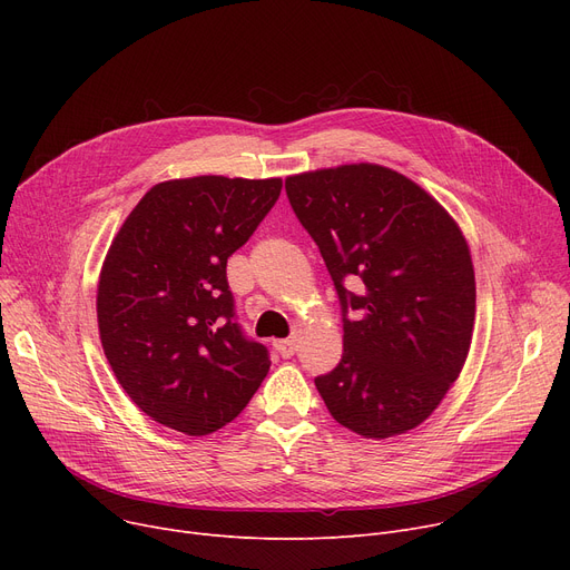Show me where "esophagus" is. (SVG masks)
Masks as SVG:
<instances>
[{
    "mask_svg": "<svg viewBox=\"0 0 570 570\" xmlns=\"http://www.w3.org/2000/svg\"><path fill=\"white\" fill-rule=\"evenodd\" d=\"M275 351L282 355V357H291L295 353V342L293 340H275L273 342Z\"/></svg>",
    "mask_w": 570,
    "mask_h": 570,
    "instance_id": "esophagus-1",
    "label": "esophagus"
}]
</instances>
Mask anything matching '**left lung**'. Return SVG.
<instances>
[{
	"label": "left lung",
	"mask_w": 570,
	"mask_h": 570,
	"mask_svg": "<svg viewBox=\"0 0 570 570\" xmlns=\"http://www.w3.org/2000/svg\"><path fill=\"white\" fill-rule=\"evenodd\" d=\"M286 196L344 316L342 361L314 379L327 411L365 439L417 428L471 346L475 277L460 226L413 179L379 164L291 175ZM346 278L362 293L346 292Z\"/></svg>",
	"instance_id": "8db88e82"
}]
</instances>
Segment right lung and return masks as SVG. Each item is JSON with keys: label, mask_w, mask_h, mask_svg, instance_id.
<instances>
[{"label": "right lung", "mask_w": 570, "mask_h": 570, "mask_svg": "<svg viewBox=\"0 0 570 570\" xmlns=\"http://www.w3.org/2000/svg\"><path fill=\"white\" fill-rule=\"evenodd\" d=\"M279 194V177L168 179L117 230L99 275V337L115 379L153 421L205 436L258 391L269 355L235 321L226 261Z\"/></svg>", "instance_id": "add662e5"}]
</instances>
